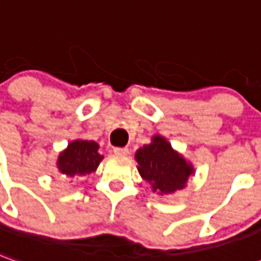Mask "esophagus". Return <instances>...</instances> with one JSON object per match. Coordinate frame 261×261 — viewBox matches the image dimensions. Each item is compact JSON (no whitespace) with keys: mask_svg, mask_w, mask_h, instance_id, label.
<instances>
[{"mask_svg":"<svg viewBox=\"0 0 261 261\" xmlns=\"http://www.w3.org/2000/svg\"><path fill=\"white\" fill-rule=\"evenodd\" d=\"M113 153L116 156H126L129 153V149L127 148H115L113 149Z\"/></svg>","mask_w":261,"mask_h":261,"instance_id":"obj_1","label":"esophagus"}]
</instances>
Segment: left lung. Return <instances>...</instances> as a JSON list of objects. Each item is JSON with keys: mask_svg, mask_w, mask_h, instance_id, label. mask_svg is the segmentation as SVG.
<instances>
[{"mask_svg": "<svg viewBox=\"0 0 261 261\" xmlns=\"http://www.w3.org/2000/svg\"><path fill=\"white\" fill-rule=\"evenodd\" d=\"M138 172L152 192L159 196L173 195L186 188L190 176L195 175L192 162L172 148L170 142L162 135H153L150 143L143 145L135 153Z\"/></svg>", "mask_w": 261, "mask_h": 261, "instance_id": "1", "label": "left lung"}]
</instances>
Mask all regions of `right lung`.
Returning <instances> with one entry per match:
<instances>
[{"mask_svg": "<svg viewBox=\"0 0 261 261\" xmlns=\"http://www.w3.org/2000/svg\"><path fill=\"white\" fill-rule=\"evenodd\" d=\"M103 156L99 153V145L95 141L75 139L69 142L57 159V169L61 175L72 180L93 173Z\"/></svg>", "mask_w": 261, "mask_h": 261, "instance_id": "obj_1", "label": "right lung"}]
</instances>
